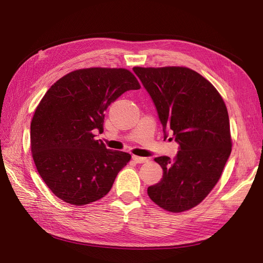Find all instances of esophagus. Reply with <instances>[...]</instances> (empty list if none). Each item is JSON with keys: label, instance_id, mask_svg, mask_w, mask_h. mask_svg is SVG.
<instances>
[{"label": "esophagus", "instance_id": "34e87169", "mask_svg": "<svg viewBox=\"0 0 263 263\" xmlns=\"http://www.w3.org/2000/svg\"><path fill=\"white\" fill-rule=\"evenodd\" d=\"M133 160L136 162V163H145L148 161L147 158H144V157H138V156H133Z\"/></svg>", "mask_w": 263, "mask_h": 263}]
</instances>
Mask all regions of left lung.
<instances>
[{
  "instance_id": "8db88e82",
  "label": "left lung",
  "mask_w": 263,
  "mask_h": 263,
  "mask_svg": "<svg viewBox=\"0 0 263 263\" xmlns=\"http://www.w3.org/2000/svg\"><path fill=\"white\" fill-rule=\"evenodd\" d=\"M133 70L154 102L164 139L170 132L179 144L173 160L155 159L163 176L148 187V195L172 213L193 209L216 185L232 153L225 103L210 81L189 68Z\"/></svg>"
}]
</instances>
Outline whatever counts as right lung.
Segmentation results:
<instances>
[{"label":"right lung","mask_w":263,"mask_h":263,"mask_svg":"<svg viewBox=\"0 0 263 263\" xmlns=\"http://www.w3.org/2000/svg\"><path fill=\"white\" fill-rule=\"evenodd\" d=\"M140 84L129 70L89 68L62 77L46 92L30 123V148L39 176L66 203L86 205L105 196L130 155L95 140L104 110Z\"/></svg>","instance_id":"add662e5"}]
</instances>
